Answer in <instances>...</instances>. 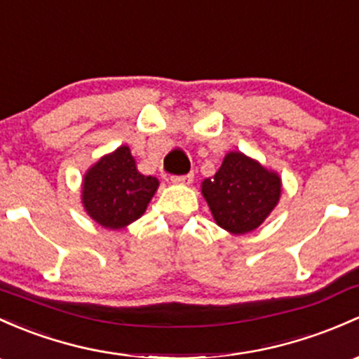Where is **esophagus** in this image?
Listing matches in <instances>:
<instances>
[{"mask_svg": "<svg viewBox=\"0 0 359 359\" xmlns=\"http://www.w3.org/2000/svg\"><path fill=\"white\" fill-rule=\"evenodd\" d=\"M172 183L178 184H190L194 181V172H188V175H180V176H172Z\"/></svg>", "mask_w": 359, "mask_h": 359, "instance_id": "1", "label": "esophagus"}]
</instances>
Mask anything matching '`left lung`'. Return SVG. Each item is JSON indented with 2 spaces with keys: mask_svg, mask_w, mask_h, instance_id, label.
Returning a JSON list of instances; mask_svg holds the SVG:
<instances>
[{
  "mask_svg": "<svg viewBox=\"0 0 359 359\" xmlns=\"http://www.w3.org/2000/svg\"><path fill=\"white\" fill-rule=\"evenodd\" d=\"M202 194L219 226L245 234L260 226L277 205L280 178L241 152H229L214 178L202 183Z\"/></svg>",
  "mask_w": 359,
  "mask_h": 359,
  "instance_id": "left-lung-1",
  "label": "left lung"
}]
</instances>
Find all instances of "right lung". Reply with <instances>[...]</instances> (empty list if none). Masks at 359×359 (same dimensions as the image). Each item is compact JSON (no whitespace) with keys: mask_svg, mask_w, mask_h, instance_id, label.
I'll use <instances>...</instances> for the list:
<instances>
[{"mask_svg":"<svg viewBox=\"0 0 359 359\" xmlns=\"http://www.w3.org/2000/svg\"><path fill=\"white\" fill-rule=\"evenodd\" d=\"M159 181L137 171L128 147H119L88 169L83 180V207L95 222L109 229H121L137 221Z\"/></svg>","mask_w":359,"mask_h":359,"instance_id":"add662e5","label":"right lung"}]
</instances>
